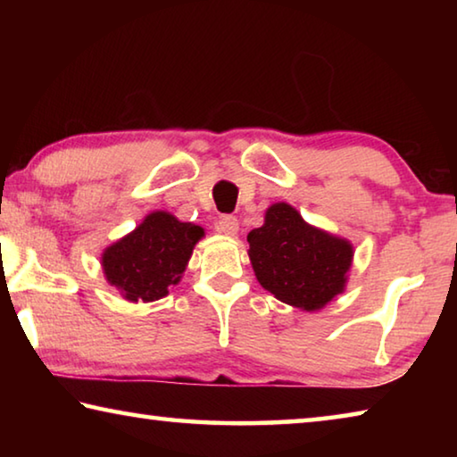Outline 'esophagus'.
Segmentation results:
<instances>
[{"label": "esophagus", "mask_w": 457, "mask_h": 457, "mask_svg": "<svg viewBox=\"0 0 457 457\" xmlns=\"http://www.w3.org/2000/svg\"><path fill=\"white\" fill-rule=\"evenodd\" d=\"M215 229H218L220 234L231 237V236L237 234L239 221H237V218H234V215H221L218 223H215Z\"/></svg>", "instance_id": "obj_1"}]
</instances>
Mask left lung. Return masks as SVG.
I'll return each instance as SVG.
<instances>
[{"instance_id": "1", "label": "left lung", "mask_w": 457, "mask_h": 457, "mask_svg": "<svg viewBox=\"0 0 457 457\" xmlns=\"http://www.w3.org/2000/svg\"><path fill=\"white\" fill-rule=\"evenodd\" d=\"M247 244L262 288L300 311H320L349 282L354 256L349 239L311 226L284 201L268 207L264 226L247 234Z\"/></svg>"}]
</instances>
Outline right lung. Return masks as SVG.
Listing matches in <instances>:
<instances>
[{
  "label": "right lung",
  "instance_id": "right-lung-1",
  "mask_svg": "<svg viewBox=\"0 0 457 457\" xmlns=\"http://www.w3.org/2000/svg\"><path fill=\"white\" fill-rule=\"evenodd\" d=\"M205 229L169 212H151L117 242L104 247L100 266L106 282L129 303H154L181 282L193 247Z\"/></svg>",
  "mask_w": 457,
  "mask_h": 457
}]
</instances>
